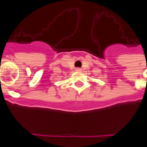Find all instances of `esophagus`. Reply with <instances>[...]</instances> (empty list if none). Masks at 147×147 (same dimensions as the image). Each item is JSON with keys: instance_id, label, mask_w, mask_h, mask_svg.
<instances>
[{"instance_id": "esophagus-1", "label": "esophagus", "mask_w": 147, "mask_h": 147, "mask_svg": "<svg viewBox=\"0 0 147 147\" xmlns=\"http://www.w3.org/2000/svg\"><path fill=\"white\" fill-rule=\"evenodd\" d=\"M76 71H81V68H80V67H76Z\"/></svg>"}]
</instances>
